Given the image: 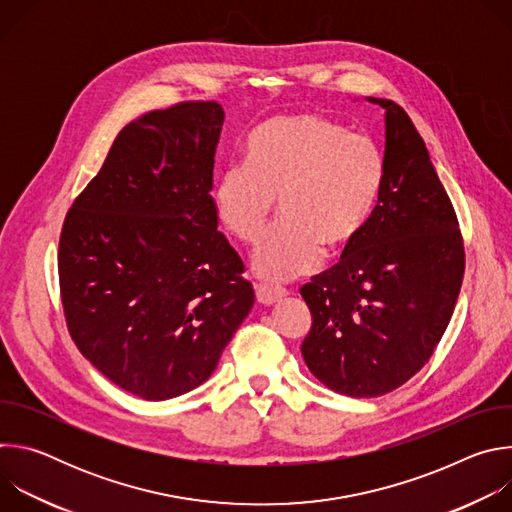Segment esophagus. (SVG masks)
<instances>
[{
  "label": "esophagus",
  "mask_w": 512,
  "mask_h": 512,
  "mask_svg": "<svg viewBox=\"0 0 512 512\" xmlns=\"http://www.w3.org/2000/svg\"><path fill=\"white\" fill-rule=\"evenodd\" d=\"M255 294H257V302L263 306H273L279 300H283L287 296V291L283 287H273V285H265L259 283L255 285Z\"/></svg>",
  "instance_id": "34e87169"
}]
</instances>
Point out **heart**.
<instances>
[{"instance_id":"obj_1","label":"heart","mask_w":512,"mask_h":512,"mask_svg":"<svg viewBox=\"0 0 512 512\" xmlns=\"http://www.w3.org/2000/svg\"><path fill=\"white\" fill-rule=\"evenodd\" d=\"M379 143L314 113L279 115L245 139V164L218 176L212 202L218 223L253 245L275 208L279 225L259 243L253 269L269 281L314 271L322 249L338 253L364 231L385 184Z\"/></svg>"}]
</instances>
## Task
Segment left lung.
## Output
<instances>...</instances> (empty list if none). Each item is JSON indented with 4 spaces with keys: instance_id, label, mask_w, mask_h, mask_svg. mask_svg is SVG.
Listing matches in <instances>:
<instances>
[{
    "instance_id": "8db88e82",
    "label": "left lung",
    "mask_w": 512,
    "mask_h": 512,
    "mask_svg": "<svg viewBox=\"0 0 512 512\" xmlns=\"http://www.w3.org/2000/svg\"><path fill=\"white\" fill-rule=\"evenodd\" d=\"M385 109V184L364 231L300 294L312 312L302 356L348 397L407 383L442 340L464 277V241L450 196L409 115Z\"/></svg>"
}]
</instances>
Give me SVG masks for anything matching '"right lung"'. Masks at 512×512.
<instances>
[{"label": "right lung", "mask_w": 512, "mask_h": 512, "mask_svg": "<svg viewBox=\"0 0 512 512\" xmlns=\"http://www.w3.org/2000/svg\"><path fill=\"white\" fill-rule=\"evenodd\" d=\"M223 121L214 101L131 121L62 225L68 332L95 369L148 401L202 385L255 302L210 196Z\"/></svg>", "instance_id": "right-lung-1"}]
</instances>
